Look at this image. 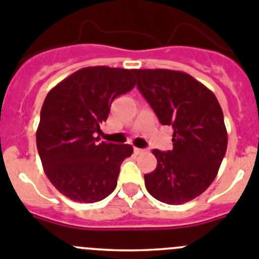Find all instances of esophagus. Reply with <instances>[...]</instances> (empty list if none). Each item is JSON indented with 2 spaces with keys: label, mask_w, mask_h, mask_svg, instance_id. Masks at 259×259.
Instances as JSON below:
<instances>
[{
  "label": "esophagus",
  "mask_w": 259,
  "mask_h": 259,
  "mask_svg": "<svg viewBox=\"0 0 259 259\" xmlns=\"http://www.w3.org/2000/svg\"><path fill=\"white\" fill-rule=\"evenodd\" d=\"M142 153H145V150H144V149L135 148V154H137V155H139V154H142Z\"/></svg>",
  "instance_id": "34e87169"
}]
</instances>
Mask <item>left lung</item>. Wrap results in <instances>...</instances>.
I'll return each mask as SVG.
<instances>
[{
	"label": "left lung",
	"mask_w": 259,
	"mask_h": 259,
	"mask_svg": "<svg viewBox=\"0 0 259 259\" xmlns=\"http://www.w3.org/2000/svg\"><path fill=\"white\" fill-rule=\"evenodd\" d=\"M137 89L159 122L173 128V149H154L158 164L145 175L149 194L179 205L203 194L214 181L227 149L224 113L210 90L184 72L135 69Z\"/></svg>",
	"instance_id": "8db88e82"
}]
</instances>
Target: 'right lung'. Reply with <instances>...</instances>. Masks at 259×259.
I'll use <instances>...</instances> for the list:
<instances>
[{
  "instance_id": "right-lung-1",
  "label": "right lung",
  "mask_w": 259,
  "mask_h": 259,
  "mask_svg": "<svg viewBox=\"0 0 259 259\" xmlns=\"http://www.w3.org/2000/svg\"><path fill=\"white\" fill-rule=\"evenodd\" d=\"M134 69L89 66L61 80L47 94L37 128L45 173L63 195L95 203L117 187L120 164L134 148L99 142L96 134L110 105L135 87Z\"/></svg>"
}]
</instances>
